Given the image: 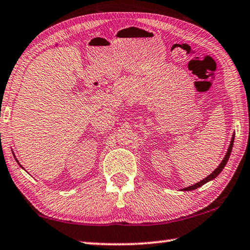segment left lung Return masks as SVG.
<instances>
[{
  "instance_id": "8db88e82",
  "label": "left lung",
  "mask_w": 250,
  "mask_h": 250,
  "mask_svg": "<svg viewBox=\"0 0 250 250\" xmlns=\"http://www.w3.org/2000/svg\"><path fill=\"white\" fill-rule=\"evenodd\" d=\"M234 136H235V134H233V136H232V140H231V143H229V148H228L227 154H226V156H224V158H223V160H222V163L218 166V168H217L216 170H214L211 174L208 175L207 178H205L204 180L200 181V182H198V183H195L194 185H192V187L185 188H183L182 190H193V189H195V188H200V187H202V185H204L205 183H207V182H209V181H211V180H213V179L216 178V177H218L219 173L221 172V171L223 170V168H224V167H226V165H227L228 160H229V155H231V151H232V148H233V143H234Z\"/></svg>"
}]
</instances>
